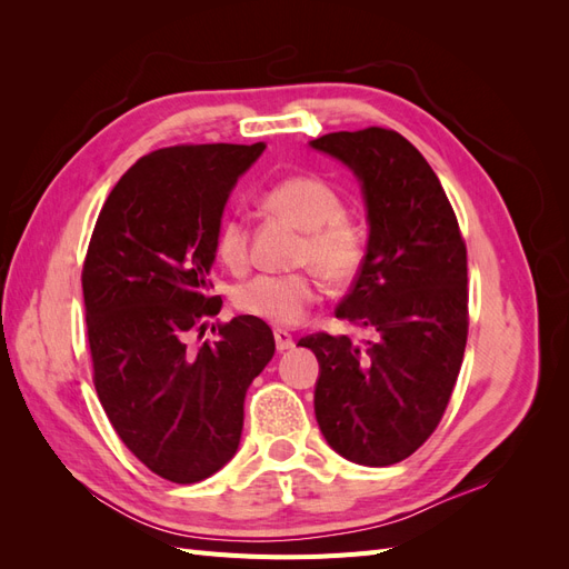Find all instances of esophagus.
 <instances>
[{
	"instance_id": "esophagus-1",
	"label": "esophagus",
	"mask_w": 569,
	"mask_h": 569,
	"mask_svg": "<svg viewBox=\"0 0 569 569\" xmlns=\"http://www.w3.org/2000/svg\"><path fill=\"white\" fill-rule=\"evenodd\" d=\"M274 347H278V351H287V349H295V339H291V335L287 330H274Z\"/></svg>"
}]
</instances>
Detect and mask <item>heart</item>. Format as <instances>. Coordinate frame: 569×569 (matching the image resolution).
Masks as SVG:
<instances>
[{"mask_svg":"<svg viewBox=\"0 0 569 569\" xmlns=\"http://www.w3.org/2000/svg\"><path fill=\"white\" fill-rule=\"evenodd\" d=\"M263 206L303 230L297 266L308 268L287 274H258L232 291V301L247 316L278 327H295L320 299L316 271L330 284H349L358 278L368 261V228L363 220L343 211L339 189L318 176H289L274 182L263 194ZM216 253L230 270L249 266L244 218L228 216L220 222Z\"/></svg>","mask_w":569,"mask_h":569,"instance_id":"b5f03b06","label":"heart"}]
</instances>
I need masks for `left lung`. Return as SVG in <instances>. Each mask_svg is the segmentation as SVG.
<instances>
[{
  "mask_svg": "<svg viewBox=\"0 0 569 569\" xmlns=\"http://www.w3.org/2000/svg\"><path fill=\"white\" fill-rule=\"evenodd\" d=\"M313 149L363 182L368 261L335 316L375 341L316 332V418L332 449L370 468L401 462L432 437L468 343V249L432 166L387 128L330 132Z\"/></svg>",
  "mask_w": 569,
  "mask_h": 569,
  "instance_id": "left-lung-1",
  "label": "left lung"
}]
</instances>
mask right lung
Returning <instances> with one entry per match:
<instances>
[{"label":"right lung","mask_w":569,"mask_h":569,"mask_svg":"<svg viewBox=\"0 0 569 569\" xmlns=\"http://www.w3.org/2000/svg\"><path fill=\"white\" fill-rule=\"evenodd\" d=\"M256 144H178L147 153L111 189L82 263L92 380L116 435L176 485L218 472L239 446L244 396L274 337L253 316L213 327L199 349L216 232Z\"/></svg>","instance_id":"obj_1"}]
</instances>
